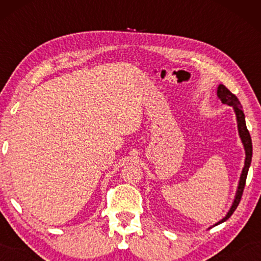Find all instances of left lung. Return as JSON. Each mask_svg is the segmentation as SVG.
I'll return each mask as SVG.
<instances>
[{
  "label": "left lung",
  "mask_w": 261,
  "mask_h": 261,
  "mask_svg": "<svg viewBox=\"0 0 261 261\" xmlns=\"http://www.w3.org/2000/svg\"><path fill=\"white\" fill-rule=\"evenodd\" d=\"M217 97L220 98V100L222 101L223 104H227V106L232 107L233 110H234L236 118H237V126H238V134H239V137H241V140H242V143H243V147L245 151V161H244L243 169H242L241 178H239L238 188H237L236 196H234V200H233V202H232V206H230L229 211L227 212L226 216H224L221 221H218L216 224H214V226H217V224L222 223V222H224V221L228 220V218L232 216L233 212H234L237 206H238L239 202H241L242 194H243V190L245 187V180H247L248 170H249V167L251 163V155H253V146H251L250 134L247 128V124H245V116H244L243 109H242L241 101H239L238 98H237L233 93H230L229 89H227L223 85L218 86Z\"/></svg>",
  "instance_id": "1"
}]
</instances>
